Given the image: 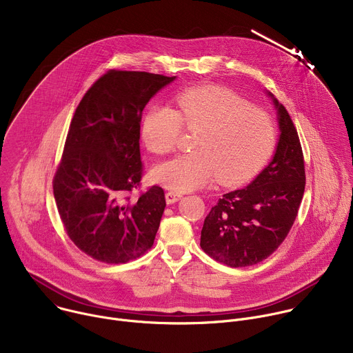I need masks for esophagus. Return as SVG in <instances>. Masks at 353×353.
<instances>
[{
  "label": "esophagus",
  "mask_w": 353,
  "mask_h": 353,
  "mask_svg": "<svg viewBox=\"0 0 353 353\" xmlns=\"http://www.w3.org/2000/svg\"><path fill=\"white\" fill-rule=\"evenodd\" d=\"M181 196H183V194L179 192V191H168L166 192V203L173 204V203H176V201H179Z\"/></svg>",
  "instance_id": "esophagus-1"
}]
</instances>
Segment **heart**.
Returning <instances> with one entry per match:
<instances>
[{
    "label": "heart",
    "instance_id": "1",
    "mask_svg": "<svg viewBox=\"0 0 353 353\" xmlns=\"http://www.w3.org/2000/svg\"><path fill=\"white\" fill-rule=\"evenodd\" d=\"M176 106L150 108L141 127L145 146L157 155L173 152L183 127L196 131L192 152L154 169V179L166 187L191 191L215 179L222 185L241 184L271 158L276 145L272 117L237 93L218 86L191 88L176 96Z\"/></svg>",
    "mask_w": 353,
    "mask_h": 353
}]
</instances>
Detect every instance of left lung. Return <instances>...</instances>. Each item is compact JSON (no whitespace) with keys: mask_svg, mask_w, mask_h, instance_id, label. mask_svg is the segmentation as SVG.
<instances>
[{"mask_svg":"<svg viewBox=\"0 0 353 353\" xmlns=\"http://www.w3.org/2000/svg\"><path fill=\"white\" fill-rule=\"evenodd\" d=\"M279 141L270 165L247 187L223 194L204 221L201 248L232 268L268 259L288 236L305 194V159L296 127L272 93Z\"/></svg>","mask_w":353,"mask_h":353,"instance_id":"left-lung-1","label":"left lung"}]
</instances>
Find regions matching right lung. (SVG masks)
Masks as SVG:
<instances>
[{"instance_id":"obj_1","label":"right lung","mask_w":353,"mask_h":353,"mask_svg":"<svg viewBox=\"0 0 353 353\" xmlns=\"http://www.w3.org/2000/svg\"><path fill=\"white\" fill-rule=\"evenodd\" d=\"M176 77L110 70L83 94L70 124L53 191L64 229L93 260L124 264L152 247L166 207L152 185L139 196L142 110Z\"/></svg>"}]
</instances>
